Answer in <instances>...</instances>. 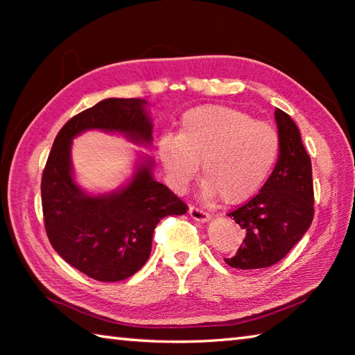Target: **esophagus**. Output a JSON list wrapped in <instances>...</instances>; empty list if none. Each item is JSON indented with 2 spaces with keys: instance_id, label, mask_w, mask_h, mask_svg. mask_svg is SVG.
Listing matches in <instances>:
<instances>
[{
  "instance_id": "esophagus-1",
  "label": "esophagus",
  "mask_w": 355,
  "mask_h": 355,
  "mask_svg": "<svg viewBox=\"0 0 355 355\" xmlns=\"http://www.w3.org/2000/svg\"><path fill=\"white\" fill-rule=\"evenodd\" d=\"M189 216L194 220H197V222H208L209 219H211V216H209V213L203 211V209L196 208V207H191L189 208Z\"/></svg>"
}]
</instances>
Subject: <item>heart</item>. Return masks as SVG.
Returning a JSON list of instances; mask_svg holds the SVG:
<instances>
[{
  "label": "heart",
  "mask_w": 355,
  "mask_h": 355,
  "mask_svg": "<svg viewBox=\"0 0 355 355\" xmlns=\"http://www.w3.org/2000/svg\"><path fill=\"white\" fill-rule=\"evenodd\" d=\"M280 139L271 125L230 106L207 105L188 111L178 137L166 135L158 155L173 188L182 189L202 163L203 192L228 205L249 200L271 173Z\"/></svg>",
  "instance_id": "b5f03b06"
}]
</instances>
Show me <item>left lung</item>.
<instances>
[{
  "mask_svg": "<svg viewBox=\"0 0 355 355\" xmlns=\"http://www.w3.org/2000/svg\"><path fill=\"white\" fill-rule=\"evenodd\" d=\"M280 152L271 177L255 197L228 213L245 232L236 255L225 258L236 269H261L280 261L313 220L311 161L299 128L282 110L274 112Z\"/></svg>",
  "mask_w": 355,
  "mask_h": 355,
  "instance_id": "1",
  "label": "left lung"
}]
</instances>
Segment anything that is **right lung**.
<instances>
[{"mask_svg": "<svg viewBox=\"0 0 355 355\" xmlns=\"http://www.w3.org/2000/svg\"><path fill=\"white\" fill-rule=\"evenodd\" d=\"M146 106L144 98H106L76 114L58 133L42 175V209L53 249L98 282H120L139 271L158 222L188 209L153 178L150 156H141L133 177L117 191L94 196L75 182L71 141L87 130H101L150 146L153 125Z\"/></svg>", "mask_w": 355, "mask_h": 355, "instance_id": "right-lung-1", "label": "right lung"}]
</instances>
